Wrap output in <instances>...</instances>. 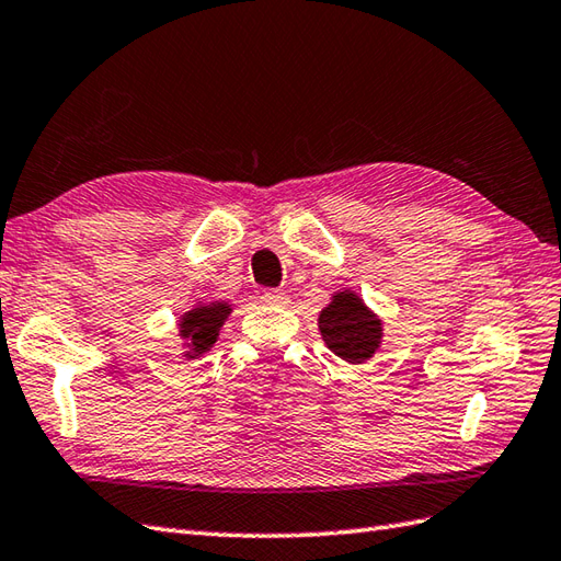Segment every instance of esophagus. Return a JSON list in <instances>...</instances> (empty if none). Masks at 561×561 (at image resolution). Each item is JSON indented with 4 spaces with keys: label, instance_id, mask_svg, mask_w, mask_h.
<instances>
[{
    "label": "esophagus",
    "instance_id": "1",
    "mask_svg": "<svg viewBox=\"0 0 561 561\" xmlns=\"http://www.w3.org/2000/svg\"><path fill=\"white\" fill-rule=\"evenodd\" d=\"M260 299H262V304H267V306H287L289 294L282 291V289H267V291H262Z\"/></svg>",
    "mask_w": 561,
    "mask_h": 561
}]
</instances>
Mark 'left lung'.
I'll list each match as a JSON object with an SVG mask.
<instances>
[{
	"label": "left lung",
	"instance_id": "obj_1",
	"mask_svg": "<svg viewBox=\"0 0 561 561\" xmlns=\"http://www.w3.org/2000/svg\"><path fill=\"white\" fill-rule=\"evenodd\" d=\"M320 335L340 359L350 364H364L378 350L380 320L368 311L354 291H340L332 296V304L320 311Z\"/></svg>",
	"mask_w": 561,
	"mask_h": 561
}]
</instances>
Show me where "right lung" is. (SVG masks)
Returning a JSON list of instances; mask_svg holds the SVG:
<instances>
[{
    "label": "right lung",
    "instance_id": "obj_1",
    "mask_svg": "<svg viewBox=\"0 0 561 561\" xmlns=\"http://www.w3.org/2000/svg\"><path fill=\"white\" fill-rule=\"evenodd\" d=\"M231 306L224 301H214L207 306H197L181 318V337L185 340V356L197 359L199 354L209 352V347L219 337V328L229 318Z\"/></svg>",
    "mask_w": 561,
    "mask_h": 561
}]
</instances>
